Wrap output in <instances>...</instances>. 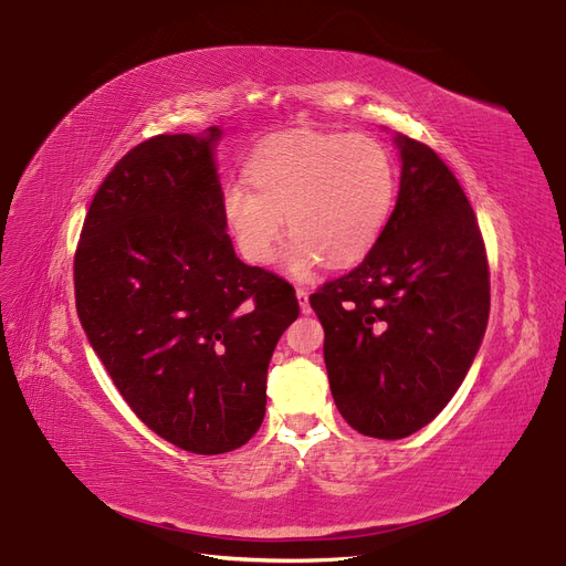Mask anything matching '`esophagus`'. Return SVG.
<instances>
[{
  "instance_id": "1",
  "label": "esophagus",
  "mask_w": 566,
  "mask_h": 566,
  "mask_svg": "<svg viewBox=\"0 0 566 566\" xmlns=\"http://www.w3.org/2000/svg\"><path fill=\"white\" fill-rule=\"evenodd\" d=\"M295 298H298V305H301V312L303 314H310L312 307H310V293L305 289H298L295 291Z\"/></svg>"
}]
</instances>
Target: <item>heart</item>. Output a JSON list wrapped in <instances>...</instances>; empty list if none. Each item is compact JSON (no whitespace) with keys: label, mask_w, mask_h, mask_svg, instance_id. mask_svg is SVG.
<instances>
[{"label":"heart","mask_w":566,"mask_h":566,"mask_svg":"<svg viewBox=\"0 0 566 566\" xmlns=\"http://www.w3.org/2000/svg\"><path fill=\"white\" fill-rule=\"evenodd\" d=\"M245 184L222 190V218L241 254L252 263L282 256L293 280H307L331 259L360 261L390 220L397 169L388 148L371 135L291 130L265 139L248 160Z\"/></svg>","instance_id":"heart-1"}]
</instances>
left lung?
Returning a JSON list of instances; mask_svg holds the SVG:
<instances>
[{
	"label": "left lung",
	"mask_w": 566,
	"mask_h": 566,
	"mask_svg": "<svg viewBox=\"0 0 566 566\" xmlns=\"http://www.w3.org/2000/svg\"><path fill=\"white\" fill-rule=\"evenodd\" d=\"M395 211L358 268L310 295L342 418L399 440L450 403L489 323V263L470 201L429 146L395 133Z\"/></svg>",
	"instance_id": "1"
}]
</instances>
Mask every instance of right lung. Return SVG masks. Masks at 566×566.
Instances as JSON below:
<instances>
[{
	"instance_id": "right-lung-1",
	"label": "right lung",
	"mask_w": 566,
	"mask_h": 566,
	"mask_svg": "<svg viewBox=\"0 0 566 566\" xmlns=\"http://www.w3.org/2000/svg\"><path fill=\"white\" fill-rule=\"evenodd\" d=\"M220 137L211 126L137 144L98 188L75 252L88 344L137 418L192 454L259 431L268 365L301 314L284 280L233 252Z\"/></svg>"
}]
</instances>
